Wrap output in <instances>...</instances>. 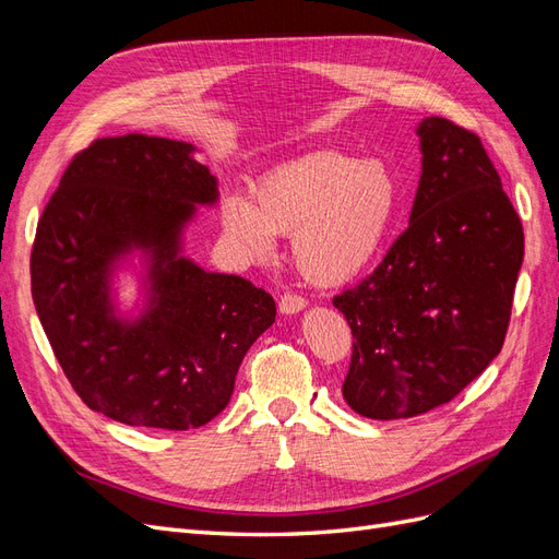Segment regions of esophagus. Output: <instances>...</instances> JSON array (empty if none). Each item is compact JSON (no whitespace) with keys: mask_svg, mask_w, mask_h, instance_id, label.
Masks as SVG:
<instances>
[{"mask_svg":"<svg viewBox=\"0 0 559 559\" xmlns=\"http://www.w3.org/2000/svg\"><path fill=\"white\" fill-rule=\"evenodd\" d=\"M308 308V300L300 298V296H294V294H284L282 300H280V312L282 314H296L300 310Z\"/></svg>","mask_w":559,"mask_h":559,"instance_id":"obj_1","label":"esophagus"}]
</instances>
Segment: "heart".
Wrapping results in <instances>:
<instances>
[{"label": "heart", "mask_w": 559, "mask_h": 559, "mask_svg": "<svg viewBox=\"0 0 559 559\" xmlns=\"http://www.w3.org/2000/svg\"><path fill=\"white\" fill-rule=\"evenodd\" d=\"M396 210L399 181L386 163L317 148L267 170L253 186V200L226 193L222 222L251 261L273 257L277 235L294 231L298 273L333 286L357 277L378 257Z\"/></svg>", "instance_id": "obj_1"}]
</instances>
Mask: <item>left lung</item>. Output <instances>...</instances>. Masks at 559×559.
Returning <instances> with one entry per match:
<instances>
[{
    "mask_svg": "<svg viewBox=\"0 0 559 559\" xmlns=\"http://www.w3.org/2000/svg\"><path fill=\"white\" fill-rule=\"evenodd\" d=\"M411 224L382 263L333 298L354 335L343 396L370 419L452 401L501 352L524 233L492 160L448 118L417 126Z\"/></svg>",
    "mask_w": 559,
    "mask_h": 559,
    "instance_id": "obj_1",
    "label": "left lung"
}]
</instances>
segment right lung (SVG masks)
I'll return each mask as SVG.
<instances>
[{"mask_svg": "<svg viewBox=\"0 0 559 559\" xmlns=\"http://www.w3.org/2000/svg\"><path fill=\"white\" fill-rule=\"evenodd\" d=\"M195 151L146 134L93 142L64 170L32 247V298L67 380L130 427L207 425L275 324L273 296L183 253L198 207L218 200ZM121 272L139 277L132 311L117 302Z\"/></svg>", "mask_w": 559, "mask_h": 559, "instance_id": "obj_1", "label": "right lung"}]
</instances>
